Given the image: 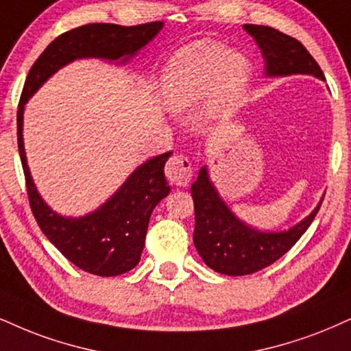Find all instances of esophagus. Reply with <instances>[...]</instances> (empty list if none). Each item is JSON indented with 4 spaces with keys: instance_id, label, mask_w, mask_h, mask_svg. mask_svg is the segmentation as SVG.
Listing matches in <instances>:
<instances>
[{
    "instance_id": "esophagus-1",
    "label": "esophagus",
    "mask_w": 351,
    "mask_h": 351,
    "mask_svg": "<svg viewBox=\"0 0 351 351\" xmlns=\"http://www.w3.org/2000/svg\"><path fill=\"white\" fill-rule=\"evenodd\" d=\"M166 177L174 185H187L192 179V162L189 158L179 154L172 156L166 164Z\"/></svg>"
}]
</instances>
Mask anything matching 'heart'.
Returning <instances> with one entry per match:
<instances>
[{
    "instance_id": "obj_1",
    "label": "heart",
    "mask_w": 351,
    "mask_h": 351,
    "mask_svg": "<svg viewBox=\"0 0 351 351\" xmlns=\"http://www.w3.org/2000/svg\"><path fill=\"white\" fill-rule=\"evenodd\" d=\"M249 80V63L223 43H190L169 63L162 97L171 110H185L210 96L211 115H229L239 104Z\"/></svg>"
}]
</instances>
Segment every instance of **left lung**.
<instances>
[{
	"instance_id": "8db88e82",
	"label": "left lung",
	"mask_w": 351,
	"mask_h": 351,
	"mask_svg": "<svg viewBox=\"0 0 351 351\" xmlns=\"http://www.w3.org/2000/svg\"><path fill=\"white\" fill-rule=\"evenodd\" d=\"M244 29L262 51L267 76L313 75L326 80L321 66L300 40L268 25L244 24ZM190 190L195 205L193 244L206 265L231 276L255 274L278 261L304 234L322 203L288 231L262 232L232 215L210 182L206 166L200 169Z\"/></svg>"
}]
</instances>
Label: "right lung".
<instances>
[{"label": "right lung", "mask_w": 351, "mask_h": 351, "mask_svg": "<svg viewBox=\"0 0 351 351\" xmlns=\"http://www.w3.org/2000/svg\"><path fill=\"white\" fill-rule=\"evenodd\" d=\"M162 29L161 21L140 25L86 24L55 38L30 68L17 107V148L23 162L30 210L51 244L71 263L88 274L115 276L132 270L145 247L149 216L171 192L164 177V164L172 153L149 159L125 180L101 208L81 218L55 213L38 195L23 140L24 106L49 77L77 58H123L127 62Z\"/></svg>", "instance_id": "1"}]
</instances>
